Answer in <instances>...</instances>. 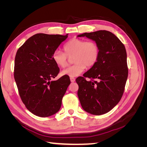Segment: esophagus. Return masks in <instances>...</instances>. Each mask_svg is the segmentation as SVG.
Instances as JSON below:
<instances>
[{
	"mask_svg": "<svg viewBox=\"0 0 147 147\" xmlns=\"http://www.w3.org/2000/svg\"><path fill=\"white\" fill-rule=\"evenodd\" d=\"M70 82H74L75 81V78H74V77H70Z\"/></svg>",
	"mask_w": 147,
	"mask_h": 147,
	"instance_id": "esophagus-1",
	"label": "esophagus"
}]
</instances>
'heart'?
I'll return each instance as SVG.
<instances>
[{"instance_id":"obj_1","label":"heart","mask_w":147,"mask_h":147,"mask_svg":"<svg viewBox=\"0 0 147 147\" xmlns=\"http://www.w3.org/2000/svg\"><path fill=\"white\" fill-rule=\"evenodd\" d=\"M64 52L59 50L53 53L52 59L55 64L60 67L67 64V56H73L74 64L62 70L61 75L70 77H75L80 75L86 66L91 67L97 62L100 55L98 44L94 41H86L80 38H73L64 46Z\"/></svg>"}]
</instances>
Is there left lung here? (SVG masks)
<instances>
[{"label": "left lung", "mask_w": 147, "mask_h": 147, "mask_svg": "<svg viewBox=\"0 0 147 147\" xmlns=\"http://www.w3.org/2000/svg\"><path fill=\"white\" fill-rule=\"evenodd\" d=\"M98 44L99 59L95 65L76 79L78 96L86 112L100 115L109 112L121 100L128 75L126 48L119 39L107 30L77 35ZM88 77L91 79L87 81Z\"/></svg>", "instance_id": "obj_1"}]
</instances>
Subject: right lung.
I'll return each mask as SVG.
<instances>
[{"mask_svg": "<svg viewBox=\"0 0 147 147\" xmlns=\"http://www.w3.org/2000/svg\"><path fill=\"white\" fill-rule=\"evenodd\" d=\"M67 35L35 34L16 52L15 80L26 107L36 116L48 117L58 112L70 84L65 75L52 80L59 72L52 59L53 53Z\"/></svg>", "mask_w": 147, "mask_h": 147, "instance_id": "obj_1", "label": "right lung"}]
</instances>
